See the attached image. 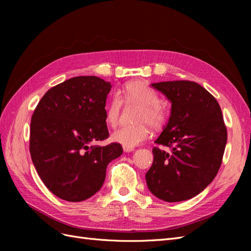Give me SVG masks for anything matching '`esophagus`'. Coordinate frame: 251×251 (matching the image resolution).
Returning <instances> with one entry per match:
<instances>
[{"label":"esophagus","mask_w":251,"mask_h":251,"mask_svg":"<svg viewBox=\"0 0 251 251\" xmlns=\"http://www.w3.org/2000/svg\"><path fill=\"white\" fill-rule=\"evenodd\" d=\"M124 151L126 153H130V151H134V148H127V147H124Z\"/></svg>","instance_id":"1"}]
</instances>
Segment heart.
<instances>
[{
  "instance_id": "heart-1",
  "label": "heart",
  "mask_w": 251,
  "mask_h": 251,
  "mask_svg": "<svg viewBox=\"0 0 251 251\" xmlns=\"http://www.w3.org/2000/svg\"><path fill=\"white\" fill-rule=\"evenodd\" d=\"M118 97L114 96L105 111L107 123L115 126L119 119L121 100L126 103H135L140 107L137 121L135 126H121L112 133L111 138L114 142L127 148H134L141 144L150 137L148 124L154 128L161 127L166 121V112L161 107L160 98L151 87L140 80L126 83L118 92ZM147 124H146L145 123Z\"/></svg>"
}]
</instances>
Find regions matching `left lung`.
<instances>
[{
  "label": "left lung",
  "mask_w": 251,
  "mask_h": 251,
  "mask_svg": "<svg viewBox=\"0 0 251 251\" xmlns=\"http://www.w3.org/2000/svg\"><path fill=\"white\" fill-rule=\"evenodd\" d=\"M172 102L171 116L155 143L154 161L146 175L151 193L165 202L193 198L206 188L221 166L227 141L222 111L216 98L188 80L151 85Z\"/></svg>",
  "instance_id": "1"
}]
</instances>
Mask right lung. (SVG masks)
I'll list each match as a JSON object with an SVG mask.
<instances>
[{
	"instance_id": "obj_1",
	"label": "right lung",
	"mask_w": 251,
	"mask_h": 251,
	"mask_svg": "<svg viewBox=\"0 0 251 251\" xmlns=\"http://www.w3.org/2000/svg\"><path fill=\"white\" fill-rule=\"evenodd\" d=\"M112 86L96 76L73 77L48 90L33 112L30 155L44 184L58 198L80 202L101 188L108 164L123 154L109 137L105 100Z\"/></svg>"
}]
</instances>
